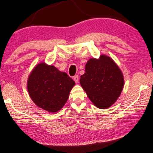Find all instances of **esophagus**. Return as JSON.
<instances>
[{"mask_svg":"<svg viewBox=\"0 0 153 153\" xmlns=\"http://www.w3.org/2000/svg\"><path fill=\"white\" fill-rule=\"evenodd\" d=\"M73 79L75 81V83H79V76L78 75H75V76L73 77Z\"/></svg>","mask_w":153,"mask_h":153,"instance_id":"esophagus-1","label":"esophagus"}]
</instances>
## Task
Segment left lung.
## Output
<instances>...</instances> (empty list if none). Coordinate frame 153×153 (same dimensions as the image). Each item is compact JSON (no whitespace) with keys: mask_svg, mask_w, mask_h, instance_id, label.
Here are the masks:
<instances>
[{"mask_svg":"<svg viewBox=\"0 0 153 153\" xmlns=\"http://www.w3.org/2000/svg\"><path fill=\"white\" fill-rule=\"evenodd\" d=\"M80 83L92 102L101 109L111 106L120 96L123 76L120 69L110 57L90 59L85 65Z\"/></svg>","mask_w":153,"mask_h":153,"instance_id":"left-lung-1","label":"left lung"}]
</instances>
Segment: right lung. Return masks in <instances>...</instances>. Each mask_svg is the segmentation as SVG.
Here are the masks:
<instances>
[{
	"mask_svg": "<svg viewBox=\"0 0 153 153\" xmlns=\"http://www.w3.org/2000/svg\"><path fill=\"white\" fill-rule=\"evenodd\" d=\"M74 84L67 73L41 63L29 76L27 90L37 106L48 112H55L65 105Z\"/></svg>",
	"mask_w": 153,
	"mask_h": 153,
	"instance_id": "right-lung-1",
	"label": "right lung"
}]
</instances>
